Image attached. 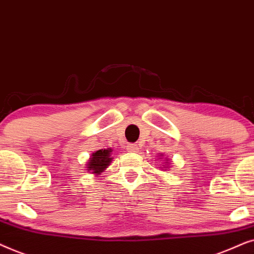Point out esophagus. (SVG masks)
<instances>
[{
    "label": "esophagus",
    "instance_id": "1",
    "mask_svg": "<svg viewBox=\"0 0 254 254\" xmlns=\"http://www.w3.org/2000/svg\"><path fill=\"white\" fill-rule=\"evenodd\" d=\"M127 150H129L130 152H137L138 148H139V147H138L137 144H129V145H127Z\"/></svg>",
    "mask_w": 254,
    "mask_h": 254
}]
</instances>
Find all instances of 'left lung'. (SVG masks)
<instances>
[{
	"instance_id": "obj_1",
	"label": "left lung",
	"mask_w": 254,
	"mask_h": 254,
	"mask_svg": "<svg viewBox=\"0 0 254 254\" xmlns=\"http://www.w3.org/2000/svg\"><path fill=\"white\" fill-rule=\"evenodd\" d=\"M166 162H168V161H166Z\"/></svg>"
}]
</instances>
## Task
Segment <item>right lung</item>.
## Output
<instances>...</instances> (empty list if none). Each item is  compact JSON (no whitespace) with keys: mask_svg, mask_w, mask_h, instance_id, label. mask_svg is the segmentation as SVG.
<instances>
[{"mask_svg":"<svg viewBox=\"0 0 254 254\" xmlns=\"http://www.w3.org/2000/svg\"><path fill=\"white\" fill-rule=\"evenodd\" d=\"M111 152H113L111 148L94 152L92 157L89 158V162L87 164V171H90L93 174L96 175H99L102 173L103 171H106V168L109 166L111 160H113V158L110 157Z\"/></svg>","mask_w":254,"mask_h":254,"instance_id":"1","label":"right lung"}]
</instances>
